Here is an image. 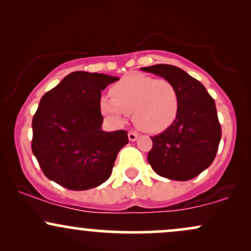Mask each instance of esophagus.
Returning a JSON list of instances; mask_svg holds the SVG:
<instances>
[{
	"label": "esophagus",
	"mask_w": 251,
	"mask_h": 251,
	"mask_svg": "<svg viewBox=\"0 0 251 251\" xmlns=\"http://www.w3.org/2000/svg\"><path fill=\"white\" fill-rule=\"evenodd\" d=\"M128 139L129 142H135L138 139V133H135V132H128Z\"/></svg>",
	"instance_id": "1"
}]
</instances>
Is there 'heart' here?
Here are the masks:
<instances>
[{"mask_svg":"<svg viewBox=\"0 0 251 251\" xmlns=\"http://www.w3.org/2000/svg\"><path fill=\"white\" fill-rule=\"evenodd\" d=\"M111 96L100 98V109L116 123H124L132 113L134 125L154 133L175 122L179 108L177 89L169 80L140 73L124 76L111 88Z\"/></svg>","mask_w":251,"mask_h":251,"instance_id":"1","label":"heart"}]
</instances>
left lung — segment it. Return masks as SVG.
Returning <instances> with one entry per match:
<instances>
[{
	"mask_svg": "<svg viewBox=\"0 0 251 251\" xmlns=\"http://www.w3.org/2000/svg\"><path fill=\"white\" fill-rule=\"evenodd\" d=\"M142 71L169 80L179 99L175 122L160 134L151 137L150 165L168 179H192L211 165L221 142L215 100L198 80L176 66L160 63Z\"/></svg>",
	"mask_w": 251,
	"mask_h": 251,
	"instance_id": "left-lung-1",
	"label": "left lung"
}]
</instances>
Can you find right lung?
Segmentation results:
<instances>
[{"mask_svg":"<svg viewBox=\"0 0 251 251\" xmlns=\"http://www.w3.org/2000/svg\"><path fill=\"white\" fill-rule=\"evenodd\" d=\"M118 80L73 72L41 98L31 124V150L48 179L75 191L108 179L118 152L128 143L124 129L101 128V91Z\"/></svg>","mask_w":251,"mask_h":251,"instance_id":"1","label":"right lung"}]
</instances>
